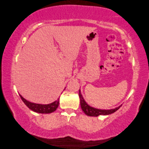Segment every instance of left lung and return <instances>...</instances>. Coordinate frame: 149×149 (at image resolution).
<instances>
[{
  "label": "left lung",
  "instance_id": "left-lung-1",
  "mask_svg": "<svg viewBox=\"0 0 149 149\" xmlns=\"http://www.w3.org/2000/svg\"><path fill=\"white\" fill-rule=\"evenodd\" d=\"M79 96L80 98V104L82 110L83 111L84 113L86 114V115L90 116H98L99 115H110V114L115 113L116 111L118 110L122 105L119 106L118 107H115L114 109H97L95 107H91L88 105L86 102V101L83 99V97L81 93V90L79 91Z\"/></svg>",
  "mask_w": 149,
  "mask_h": 149
}]
</instances>
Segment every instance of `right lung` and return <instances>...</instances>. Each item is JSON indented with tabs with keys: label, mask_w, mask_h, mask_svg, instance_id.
Segmentation results:
<instances>
[{
	"label": "right lung",
	"mask_w": 149,
	"mask_h": 149,
	"mask_svg": "<svg viewBox=\"0 0 149 149\" xmlns=\"http://www.w3.org/2000/svg\"><path fill=\"white\" fill-rule=\"evenodd\" d=\"M20 97L22 101L24 102V104L29 107L30 109L34 112L39 113H43V114H47V113H51L54 111H55L56 109L58 108L59 103V97L58 100L54 101L50 104H36L31 102L25 99L24 98L22 97L20 94Z\"/></svg>",
	"instance_id": "right-lung-1"
}]
</instances>
